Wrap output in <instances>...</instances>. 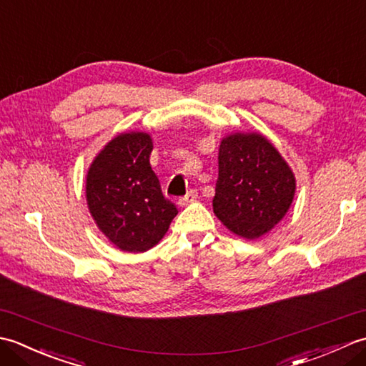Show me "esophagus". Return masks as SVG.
Returning a JSON list of instances; mask_svg holds the SVG:
<instances>
[{"label":"esophagus","instance_id":"34e87169","mask_svg":"<svg viewBox=\"0 0 366 366\" xmlns=\"http://www.w3.org/2000/svg\"><path fill=\"white\" fill-rule=\"evenodd\" d=\"M198 198V193H197V190H190V192H187V195L185 197H182L181 199L177 201V204L179 206H187L189 203H193V201H195Z\"/></svg>","mask_w":366,"mask_h":366}]
</instances>
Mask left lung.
<instances>
[{
  "instance_id": "left-lung-1",
  "label": "left lung",
  "mask_w": 366,
  "mask_h": 366,
  "mask_svg": "<svg viewBox=\"0 0 366 366\" xmlns=\"http://www.w3.org/2000/svg\"><path fill=\"white\" fill-rule=\"evenodd\" d=\"M295 177L285 159L259 134L222 139L214 214L234 234L258 239L286 215Z\"/></svg>"
}]
</instances>
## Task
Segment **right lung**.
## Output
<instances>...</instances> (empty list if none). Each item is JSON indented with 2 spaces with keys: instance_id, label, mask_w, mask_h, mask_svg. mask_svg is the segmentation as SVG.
I'll return each mask as SVG.
<instances>
[{
  "instance_id": "obj_1",
  "label": "right lung",
  "mask_w": 366,
  "mask_h": 366,
  "mask_svg": "<svg viewBox=\"0 0 366 366\" xmlns=\"http://www.w3.org/2000/svg\"><path fill=\"white\" fill-rule=\"evenodd\" d=\"M152 139L143 132L113 138L86 176V201L92 219L122 252H146L165 236L176 206L163 197L151 168Z\"/></svg>"
}]
</instances>
